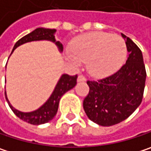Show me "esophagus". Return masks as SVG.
I'll list each match as a JSON object with an SVG mask.
<instances>
[{
    "instance_id": "1",
    "label": "esophagus",
    "mask_w": 151,
    "mask_h": 151,
    "mask_svg": "<svg viewBox=\"0 0 151 151\" xmlns=\"http://www.w3.org/2000/svg\"><path fill=\"white\" fill-rule=\"evenodd\" d=\"M78 82H81V81H86V78L83 75H78V78H77Z\"/></svg>"
}]
</instances>
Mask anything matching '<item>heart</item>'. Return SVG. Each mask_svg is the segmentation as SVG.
<instances>
[{"label":"heart","instance_id":"1","mask_svg":"<svg viewBox=\"0 0 151 151\" xmlns=\"http://www.w3.org/2000/svg\"><path fill=\"white\" fill-rule=\"evenodd\" d=\"M65 55L75 65L87 61L90 74L104 78L116 73L124 65L127 47L119 35L93 32L75 39L72 43V50H66Z\"/></svg>","mask_w":151,"mask_h":151}]
</instances>
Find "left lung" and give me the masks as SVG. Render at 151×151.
<instances>
[{"mask_svg":"<svg viewBox=\"0 0 151 151\" xmlns=\"http://www.w3.org/2000/svg\"><path fill=\"white\" fill-rule=\"evenodd\" d=\"M121 35L129 52L126 63L112 75L87 81L90 91L83 107L90 120L101 126L125 120L143 99L146 71L142 52L129 37Z\"/></svg>","mask_w":151,"mask_h":151,"instance_id":"left-lung-1","label":"left lung"}]
</instances>
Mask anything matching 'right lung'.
I'll list each match as a JSON object with an SVG mask.
<instances>
[{
    "instance_id": "1",
    "label": "right lung",
    "mask_w": 151,
    "mask_h": 151,
    "mask_svg": "<svg viewBox=\"0 0 151 151\" xmlns=\"http://www.w3.org/2000/svg\"><path fill=\"white\" fill-rule=\"evenodd\" d=\"M55 32L56 29H50V28H44V27H38L30 34L25 35L20 39L14 45L13 48L12 52L14 51L15 48L20 47L21 45H23L27 42L31 41H36V40H49L53 43L59 48V51L62 52L63 51V45L60 41H57L55 40ZM11 52V54H12ZM10 54V55H11ZM77 78L78 76H70L68 74H62L60 78L59 79L55 88L53 90L52 93L49 97L47 100L43 104L39 109L35 110L34 111L30 112H22L21 111L16 110L10 104L8 99L7 97V93L5 91V97L7 99V102L11 108V110L14 111V113L21 118V120L31 124L35 125H39L42 124L48 123L51 121L58 111V107H59V103L61 99V97L69 90L73 89L77 84Z\"/></svg>"
}]
</instances>
